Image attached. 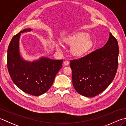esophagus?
<instances>
[{
    "label": "esophagus",
    "instance_id": "esophagus-1",
    "mask_svg": "<svg viewBox=\"0 0 126 126\" xmlns=\"http://www.w3.org/2000/svg\"><path fill=\"white\" fill-rule=\"evenodd\" d=\"M63 64L65 66H67V65H69V64H70V62H69V61H67V60H65L63 62Z\"/></svg>",
    "mask_w": 126,
    "mask_h": 126
}]
</instances>
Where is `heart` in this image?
Returning a JSON list of instances; mask_svg holds the SVG:
<instances>
[{
	"mask_svg": "<svg viewBox=\"0 0 126 126\" xmlns=\"http://www.w3.org/2000/svg\"><path fill=\"white\" fill-rule=\"evenodd\" d=\"M65 42L73 46L72 53L74 56H80L85 54L92 47V40L89 38L88 33L80 32L70 36L65 40ZM57 49H60V45L58 43L55 45Z\"/></svg>",
	"mask_w": 126,
	"mask_h": 126,
	"instance_id": "obj_1",
	"label": "heart"
}]
</instances>
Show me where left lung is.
<instances>
[{
  "mask_svg": "<svg viewBox=\"0 0 126 126\" xmlns=\"http://www.w3.org/2000/svg\"><path fill=\"white\" fill-rule=\"evenodd\" d=\"M119 59L117 40L110 33L103 47L78 59L70 60L74 89L81 95L93 97L105 90L116 75Z\"/></svg>",
  "mask_w": 126,
  "mask_h": 126,
  "instance_id": "obj_1",
  "label": "left lung"
}]
</instances>
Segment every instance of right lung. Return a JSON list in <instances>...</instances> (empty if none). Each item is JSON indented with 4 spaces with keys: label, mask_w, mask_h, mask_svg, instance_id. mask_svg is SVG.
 <instances>
[{
    "label": "right lung",
    "mask_w": 126,
    "mask_h": 126,
    "mask_svg": "<svg viewBox=\"0 0 126 126\" xmlns=\"http://www.w3.org/2000/svg\"><path fill=\"white\" fill-rule=\"evenodd\" d=\"M24 29L15 35L7 49V68L13 82L25 93L40 96L47 92L62 67L63 60L41 58L33 62L24 60L20 55L19 42L20 34L30 32Z\"/></svg>",
    "instance_id": "add662e5"
}]
</instances>
